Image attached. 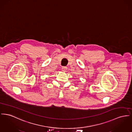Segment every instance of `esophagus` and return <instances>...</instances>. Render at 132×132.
<instances>
[{"label":"esophagus","mask_w":132,"mask_h":132,"mask_svg":"<svg viewBox=\"0 0 132 132\" xmlns=\"http://www.w3.org/2000/svg\"><path fill=\"white\" fill-rule=\"evenodd\" d=\"M67 69H68V68L66 67H62V71H66L67 70Z\"/></svg>","instance_id":"34e87169"}]
</instances>
